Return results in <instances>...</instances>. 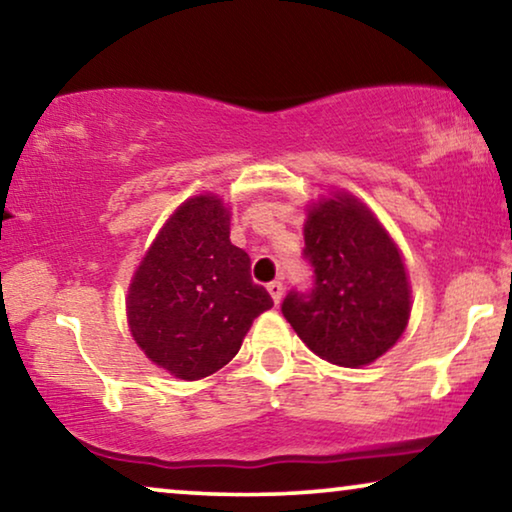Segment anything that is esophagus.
<instances>
[{"instance_id": "1", "label": "esophagus", "mask_w": 512, "mask_h": 512, "mask_svg": "<svg viewBox=\"0 0 512 512\" xmlns=\"http://www.w3.org/2000/svg\"><path fill=\"white\" fill-rule=\"evenodd\" d=\"M268 293L272 296V300H275V305H279L284 298V284L279 282V279H275V282L268 284Z\"/></svg>"}]
</instances>
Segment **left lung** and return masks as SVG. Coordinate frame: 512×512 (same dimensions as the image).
Returning a JSON list of instances; mask_svg holds the SVG:
<instances>
[{"instance_id": "1", "label": "left lung", "mask_w": 512, "mask_h": 512, "mask_svg": "<svg viewBox=\"0 0 512 512\" xmlns=\"http://www.w3.org/2000/svg\"><path fill=\"white\" fill-rule=\"evenodd\" d=\"M305 214V256L317 279L310 296L289 293L282 312L319 359L363 368L408 328L405 258L373 209L345 188L312 200Z\"/></svg>"}]
</instances>
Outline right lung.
Listing matches in <instances>:
<instances>
[{
    "label": "right lung",
    "instance_id": "right-lung-1",
    "mask_svg": "<svg viewBox=\"0 0 512 512\" xmlns=\"http://www.w3.org/2000/svg\"><path fill=\"white\" fill-rule=\"evenodd\" d=\"M270 293L251 282L249 256L230 242V207L214 193L181 202L132 272L125 314L146 359L193 382L240 352Z\"/></svg>",
    "mask_w": 512,
    "mask_h": 512
}]
</instances>
